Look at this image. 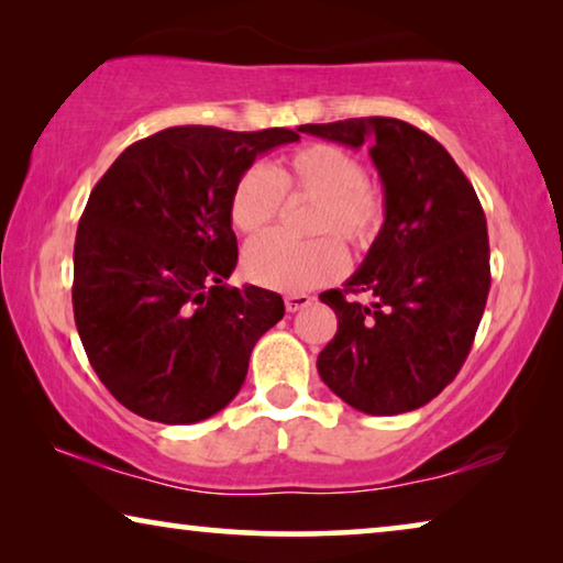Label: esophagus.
Masks as SVG:
<instances>
[{
  "instance_id": "esophagus-1",
  "label": "esophagus",
  "mask_w": 563,
  "mask_h": 563,
  "mask_svg": "<svg viewBox=\"0 0 563 563\" xmlns=\"http://www.w3.org/2000/svg\"><path fill=\"white\" fill-rule=\"evenodd\" d=\"M310 303H313V298H310L308 292H288V296H285V308H288L290 313H296V310H303Z\"/></svg>"
}]
</instances>
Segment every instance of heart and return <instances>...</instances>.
<instances>
[{
	"mask_svg": "<svg viewBox=\"0 0 563 563\" xmlns=\"http://www.w3.org/2000/svg\"><path fill=\"white\" fill-rule=\"evenodd\" d=\"M285 195L313 199L308 232L321 238L296 242L271 232L250 242L242 257L247 278L273 290L300 292L335 280L346 255L328 234L364 253L387 222V197L366 176L362 158L335 144H308L283 156L273 172L250 166L238 176L230 195L232 228L245 234L267 228Z\"/></svg>",
	"mask_w": 563,
	"mask_h": 563,
	"instance_id": "obj_1",
	"label": "heart"
}]
</instances>
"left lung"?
I'll return each mask as SVG.
<instances>
[{"mask_svg":"<svg viewBox=\"0 0 563 563\" xmlns=\"http://www.w3.org/2000/svg\"><path fill=\"white\" fill-rule=\"evenodd\" d=\"M300 131L372 146L387 197V222L362 267L321 292L339 329L318 354V374L358 412H412L455 379L481 325L490 290L481 199L440 141L407 121L372 115ZM358 291L375 303L345 298Z\"/></svg>","mask_w":563,"mask_h":563,"instance_id":"left-lung-1","label":"left lung"}]
</instances>
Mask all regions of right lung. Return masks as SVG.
Returning a JSON list of instances; mask_svg holds the SVG:
<instances>
[{"label": "right lung", "mask_w": 563, "mask_h": 563, "mask_svg": "<svg viewBox=\"0 0 563 563\" xmlns=\"http://www.w3.org/2000/svg\"><path fill=\"white\" fill-rule=\"evenodd\" d=\"M290 129L174 125L131 144L90 191L73 250V313L106 389L133 415L195 424L228 407L278 292L224 280L238 265L230 195Z\"/></svg>", "instance_id": "add662e5"}]
</instances>
